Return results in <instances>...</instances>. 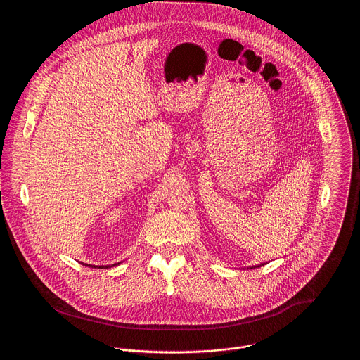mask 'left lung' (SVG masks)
<instances>
[{
    "label": "left lung",
    "mask_w": 360,
    "mask_h": 360,
    "mask_svg": "<svg viewBox=\"0 0 360 360\" xmlns=\"http://www.w3.org/2000/svg\"><path fill=\"white\" fill-rule=\"evenodd\" d=\"M262 266H263V264H262Z\"/></svg>",
    "instance_id": "left-lung-1"
}]
</instances>
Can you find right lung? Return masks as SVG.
<instances>
[{
	"mask_svg": "<svg viewBox=\"0 0 360 360\" xmlns=\"http://www.w3.org/2000/svg\"><path fill=\"white\" fill-rule=\"evenodd\" d=\"M94 267H97V266H94ZM100 267H103V266H100ZM105 267H108V266H105Z\"/></svg>",
	"mask_w": 360,
	"mask_h": 360,
	"instance_id": "1",
	"label": "right lung"
}]
</instances>
